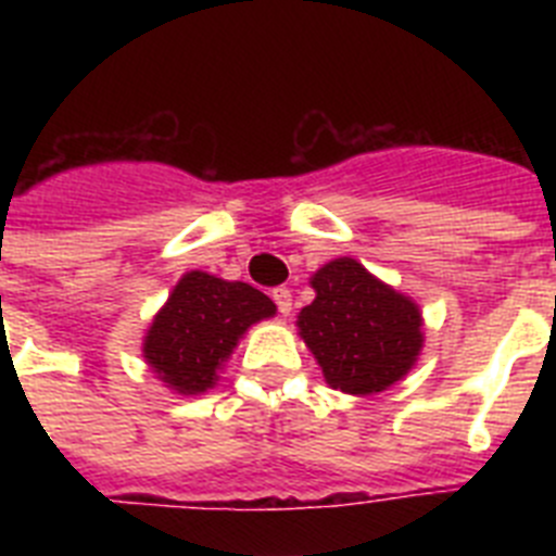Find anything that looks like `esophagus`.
I'll return each mask as SVG.
<instances>
[{"instance_id": "34e87169", "label": "esophagus", "mask_w": 556, "mask_h": 556, "mask_svg": "<svg viewBox=\"0 0 556 556\" xmlns=\"http://www.w3.org/2000/svg\"><path fill=\"white\" fill-rule=\"evenodd\" d=\"M273 301H275V306H278V312H281L283 317H287V314L292 312V289H289V287H275L273 289Z\"/></svg>"}]
</instances>
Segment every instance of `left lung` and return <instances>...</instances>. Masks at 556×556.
Returning <instances> with one entry per match:
<instances>
[{
  "mask_svg": "<svg viewBox=\"0 0 556 556\" xmlns=\"http://www.w3.org/2000/svg\"><path fill=\"white\" fill-rule=\"evenodd\" d=\"M317 298L298 317L303 342L333 390L372 395L415 365L420 312L353 258H337L312 278Z\"/></svg>",
  "mask_w": 556,
  "mask_h": 556,
  "instance_id": "left-lung-1",
  "label": "left lung"
}]
</instances>
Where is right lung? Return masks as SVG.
<instances>
[{
  "label": "right lung",
  "mask_w": 556,
  "mask_h": 556,
  "mask_svg": "<svg viewBox=\"0 0 556 556\" xmlns=\"http://www.w3.org/2000/svg\"><path fill=\"white\" fill-rule=\"evenodd\" d=\"M273 314L275 303L250 283L186 273L152 320L144 339L147 365L180 395H198L214 387L239 337Z\"/></svg>",
  "instance_id": "add662e5"
}]
</instances>
